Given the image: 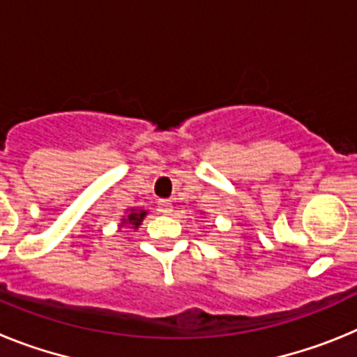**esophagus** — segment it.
Listing matches in <instances>:
<instances>
[{"instance_id": "1", "label": "esophagus", "mask_w": 357, "mask_h": 357, "mask_svg": "<svg viewBox=\"0 0 357 357\" xmlns=\"http://www.w3.org/2000/svg\"><path fill=\"white\" fill-rule=\"evenodd\" d=\"M159 211L162 214H169L173 211V206L172 202L169 200H159Z\"/></svg>"}]
</instances>
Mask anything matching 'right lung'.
<instances>
[{
	"label": "right lung",
	"instance_id": "1",
	"mask_svg": "<svg viewBox=\"0 0 357 357\" xmlns=\"http://www.w3.org/2000/svg\"><path fill=\"white\" fill-rule=\"evenodd\" d=\"M144 216H146V213H144V211H141V213H132V214H128V218H125V220H123V223L128 222L130 225H134L135 229H137V225L143 222Z\"/></svg>",
	"mask_w": 357,
	"mask_h": 357
}]
</instances>
